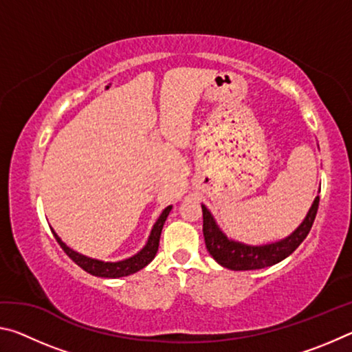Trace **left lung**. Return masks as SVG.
Returning a JSON list of instances; mask_svg holds the SVG:
<instances>
[{
	"label": "left lung",
	"mask_w": 352,
	"mask_h": 352,
	"mask_svg": "<svg viewBox=\"0 0 352 352\" xmlns=\"http://www.w3.org/2000/svg\"><path fill=\"white\" fill-rule=\"evenodd\" d=\"M318 201L320 197H315L311 210H309L305 220H302L301 225L298 226L294 233L281 241L264 243V245H248V243L230 239L219 228L211 211L205 205H201L206 250L216 259V262L230 270H258L275 265L294 253L300 247V243L306 239V236L312 228L315 216H317Z\"/></svg>",
	"instance_id": "obj_1"
}]
</instances>
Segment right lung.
Returning <instances> with one entry per match:
<instances>
[{"label": "right lung", "instance_id": "add662e5", "mask_svg": "<svg viewBox=\"0 0 352 352\" xmlns=\"http://www.w3.org/2000/svg\"><path fill=\"white\" fill-rule=\"evenodd\" d=\"M170 210H172V206H168V208H164L162 214H160L158 220L152 226V231H151V234H148L146 245L142 247L138 253L130 256V258H127V259L116 261V262H109V261L105 262L100 259L90 258V256H85L79 252H74L73 248H69L67 243H65L60 237L57 236L54 230L51 228V231H52V234H54L56 241L58 242V245L62 247L63 252L67 253L77 265L82 267L83 270L90 273V275L100 276V278H122V276L133 275V273L140 272L141 269H144L148 262L155 258V254H157V252H158L160 236H162L163 225L166 222V219H168Z\"/></svg>", "mask_w": 352, "mask_h": 352}]
</instances>
